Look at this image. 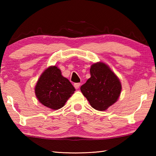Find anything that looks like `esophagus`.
<instances>
[{
    "label": "esophagus",
    "instance_id": "34e87169",
    "mask_svg": "<svg viewBox=\"0 0 156 156\" xmlns=\"http://www.w3.org/2000/svg\"><path fill=\"white\" fill-rule=\"evenodd\" d=\"M80 83H74V87L76 89L80 87Z\"/></svg>",
    "mask_w": 156,
    "mask_h": 156
}]
</instances>
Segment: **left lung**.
Segmentation results:
<instances>
[{
    "instance_id": "obj_1",
    "label": "left lung",
    "mask_w": 156,
    "mask_h": 156,
    "mask_svg": "<svg viewBox=\"0 0 156 156\" xmlns=\"http://www.w3.org/2000/svg\"><path fill=\"white\" fill-rule=\"evenodd\" d=\"M91 77L81 86L80 91L94 109L105 111L120 96L121 83L110 68L103 62L94 63Z\"/></svg>"
}]
</instances>
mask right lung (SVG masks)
<instances>
[{
    "label": "right lung",
    "instance_id": "obj_1",
    "mask_svg": "<svg viewBox=\"0 0 156 156\" xmlns=\"http://www.w3.org/2000/svg\"><path fill=\"white\" fill-rule=\"evenodd\" d=\"M75 91L72 83L63 77L56 66H51L42 73L35 88L36 96L40 102L54 110L64 106Z\"/></svg>",
    "mask_w": 156,
    "mask_h": 156
}]
</instances>
